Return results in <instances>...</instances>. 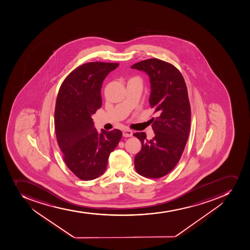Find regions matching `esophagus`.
<instances>
[{
  "mask_svg": "<svg viewBox=\"0 0 250 250\" xmlns=\"http://www.w3.org/2000/svg\"><path fill=\"white\" fill-rule=\"evenodd\" d=\"M123 136L125 138H128V137H132L133 136V131L129 130V129H125L123 131Z\"/></svg>",
  "mask_w": 250,
  "mask_h": 250,
  "instance_id": "1",
  "label": "esophagus"
}]
</instances>
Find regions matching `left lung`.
Returning <instances> with one entry per match:
<instances>
[{
    "label": "left lung",
    "instance_id": "8db88e82",
    "mask_svg": "<svg viewBox=\"0 0 250 250\" xmlns=\"http://www.w3.org/2000/svg\"><path fill=\"white\" fill-rule=\"evenodd\" d=\"M131 68L149 75V107L158 113L151 119L154 138L149 140L145 133H133L142 142L134 166L140 175L158 179L175 167L188 142L191 117L188 88L179 69L163 60H143Z\"/></svg>",
    "mask_w": 250,
    "mask_h": 250
}]
</instances>
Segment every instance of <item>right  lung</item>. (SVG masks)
Listing matches in <instances>:
<instances>
[{
  "mask_svg": "<svg viewBox=\"0 0 250 250\" xmlns=\"http://www.w3.org/2000/svg\"><path fill=\"white\" fill-rule=\"evenodd\" d=\"M117 62H90L76 67L60 86L55 109V131L66 167L79 179H96L105 171L108 157L122 131L94 128L92 115L102 105V83Z\"/></svg>",
  "mask_w": 250,
  "mask_h": 250,
  "instance_id": "1",
  "label": "right lung"
}]
</instances>
